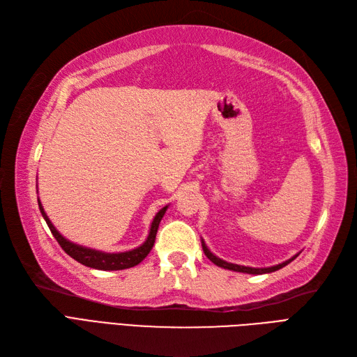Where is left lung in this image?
<instances>
[{"mask_svg": "<svg viewBox=\"0 0 357 357\" xmlns=\"http://www.w3.org/2000/svg\"><path fill=\"white\" fill-rule=\"evenodd\" d=\"M202 246H203V252L204 255L208 257L213 264H216L218 267H222V268H227V270H233V271H240V273H248V274H264V273H273L275 270H280L282 267L287 266V264L292 262L298 255L292 257L291 259H287L282 264H279V266H274V267H268V268H252V267H243V266H237V264H231V262H227V261H222L220 258H216L212 252L208 249V246L204 245V241H202Z\"/></svg>", "mask_w": 357, "mask_h": 357, "instance_id": "left-lung-1", "label": "left lung"}]
</instances>
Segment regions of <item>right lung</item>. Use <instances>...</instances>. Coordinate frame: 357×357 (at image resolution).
I'll return each mask as SVG.
<instances>
[{
    "label": "right lung",
    "instance_id": "obj_1",
    "mask_svg": "<svg viewBox=\"0 0 357 357\" xmlns=\"http://www.w3.org/2000/svg\"><path fill=\"white\" fill-rule=\"evenodd\" d=\"M38 206H40L43 218L50 228L52 234L54 236V238L57 240V243L61 245V248L66 252V254L70 255L71 258H74L75 261H78L79 264H83V266H86V267L103 270V271L130 268V267L137 266V264H139L141 261H144L145 257L149 254V250H151L153 246H154L158 224H160V221H162V218H163V215L167 209V206H165L162 211H158V213L155 215L154 221L151 224V229H149L148 238L145 240V243L142 246L136 248L133 250H129V252H120V254H105V252H99V250H95V249L78 246L75 243H71V241L66 240L65 237H62L61 233L57 231V229L53 227V224L50 222L49 216L45 215L40 200H38Z\"/></svg>",
    "mask_w": 357,
    "mask_h": 357
}]
</instances>
